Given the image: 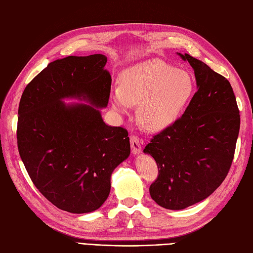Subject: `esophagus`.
I'll return each mask as SVG.
<instances>
[{
    "label": "esophagus",
    "mask_w": 253,
    "mask_h": 253,
    "mask_svg": "<svg viewBox=\"0 0 253 253\" xmlns=\"http://www.w3.org/2000/svg\"><path fill=\"white\" fill-rule=\"evenodd\" d=\"M129 140H131V148H132L133 154L134 155L139 154V153L141 152V144H140V140H139L138 137L133 135V136H131Z\"/></svg>",
    "instance_id": "1"
}]
</instances>
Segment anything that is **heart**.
Instances as JSON below:
<instances>
[{
    "label": "heart",
    "mask_w": 253,
    "mask_h": 253,
    "mask_svg": "<svg viewBox=\"0 0 253 253\" xmlns=\"http://www.w3.org/2000/svg\"><path fill=\"white\" fill-rule=\"evenodd\" d=\"M193 91L189 73L152 59L126 68L121 75V86L112 88L111 98L114 108L121 113L139 104L140 124L151 131H160L178 119Z\"/></svg>",
    "instance_id": "1"
}]
</instances>
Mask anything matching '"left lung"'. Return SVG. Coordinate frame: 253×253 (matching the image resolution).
I'll return each instance as SVG.
<instances>
[{
	"label": "left lung",
	"instance_id": "1",
	"mask_svg": "<svg viewBox=\"0 0 253 253\" xmlns=\"http://www.w3.org/2000/svg\"><path fill=\"white\" fill-rule=\"evenodd\" d=\"M177 53L194 70L197 91L182 116L143 150L158 167L150 186L152 200L170 210L200 203L220 186L232 164L241 124L230 82L201 60Z\"/></svg>",
	"mask_w": 253,
	"mask_h": 253
}]
</instances>
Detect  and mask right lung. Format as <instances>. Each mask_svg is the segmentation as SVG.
<instances>
[{
	"instance_id": "1",
	"label": "right lung",
	"mask_w": 253,
	"mask_h": 253,
	"mask_svg": "<svg viewBox=\"0 0 253 253\" xmlns=\"http://www.w3.org/2000/svg\"><path fill=\"white\" fill-rule=\"evenodd\" d=\"M101 53L50 62L23 91L17 139L37 189L57 208L88 213L109 197L111 176L131 152L127 131L110 126L100 109L112 78ZM64 98L88 103L68 104Z\"/></svg>"
}]
</instances>
